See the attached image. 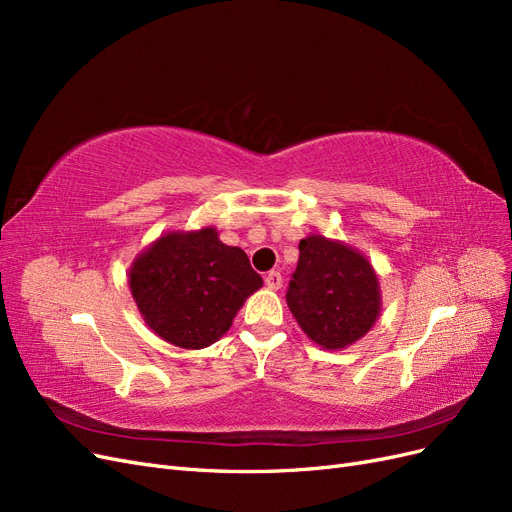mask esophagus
Wrapping results in <instances>:
<instances>
[{
    "instance_id": "obj_1",
    "label": "esophagus",
    "mask_w": 512,
    "mask_h": 512,
    "mask_svg": "<svg viewBox=\"0 0 512 512\" xmlns=\"http://www.w3.org/2000/svg\"><path fill=\"white\" fill-rule=\"evenodd\" d=\"M265 284H267V288H271V290L282 288V273H280V271H269L267 277H265Z\"/></svg>"
}]
</instances>
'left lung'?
Wrapping results in <instances>:
<instances>
[{
    "label": "left lung",
    "mask_w": 512,
    "mask_h": 512,
    "mask_svg": "<svg viewBox=\"0 0 512 512\" xmlns=\"http://www.w3.org/2000/svg\"><path fill=\"white\" fill-rule=\"evenodd\" d=\"M286 303L318 346L346 348L374 327L380 312L378 277L352 247L312 235L299 243Z\"/></svg>",
    "instance_id": "left-lung-1"
}]
</instances>
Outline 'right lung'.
Returning a JSON list of instances; mask_svg holds the SVG:
<instances>
[{"label": "right lung", "instance_id": "right-lung-1", "mask_svg": "<svg viewBox=\"0 0 512 512\" xmlns=\"http://www.w3.org/2000/svg\"><path fill=\"white\" fill-rule=\"evenodd\" d=\"M262 286L250 258L213 228L168 232L130 269L132 297L149 327L179 348L211 346Z\"/></svg>", "mask_w": 512, "mask_h": 512}]
</instances>
